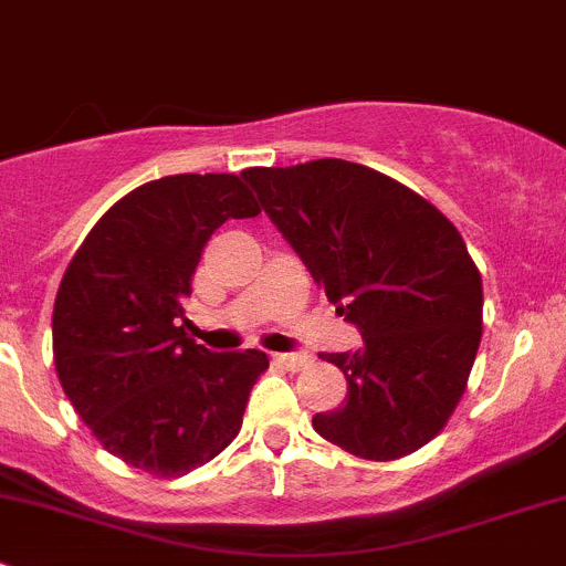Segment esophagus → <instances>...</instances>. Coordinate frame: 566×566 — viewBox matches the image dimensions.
Masks as SVG:
<instances>
[{
	"label": "esophagus",
	"mask_w": 566,
	"mask_h": 566,
	"mask_svg": "<svg viewBox=\"0 0 566 566\" xmlns=\"http://www.w3.org/2000/svg\"><path fill=\"white\" fill-rule=\"evenodd\" d=\"M271 364L279 369H287V373H295V369L304 367L306 356H301V353H273Z\"/></svg>",
	"instance_id": "34e87169"
}]
</instances>
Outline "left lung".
<instances>
[{
    "label": "left lung",
    "mask_w": 566,
    "mask_h": 566,
    "mask_svg": "<svg viewBox=\"0 0 566 566\" xmlns=\"http://www.w3.org/2000/svg\"><path fill=\"white\" fill-rule=\"evenodd\" d=\"M361 347L325 353L347 378L312 427L364 460L443 430L482 339V276L452 221L402 182L342 158L241 175Z\"/></svg>",
    "instance_id": "obj_1"
}]
</instances>
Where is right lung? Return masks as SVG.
I'll return each mask as SVG.
<instances>
[{
  "label": "right lung",
  "instance_id": "right-lung-1",
  "mask_svg": "<svg viewBox=\"0 0 566 566\" xmlns=\"http://www.w3.org/2000/svg\"><path fill=\"white\" fill-rule=\"evenodd\" d=\"M256 213L238 175H169L108 208L73 254L51 317L56 375L114 458L182 476L241 430L268 356L213 353L180 323L205 243Z\"/></svg>",
  "mask_w": 566,
  "mask_h": 566
}]
</instances>
